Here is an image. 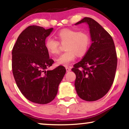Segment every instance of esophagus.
<instances>
[{
    "instance_id": "esophagus-1",
    "label": "esophagus",
    "mask_w": 129,
    "mask_h": 129,
    "mask_svg": "<svg viewBox=\"0 0 129 129\" xmlns=\"http://www.w3.org/2000/svg\"><path fill=\"white\" fill-rule=\"evenodd\" d=\"M66 70L67 72H69L70 71H71V68H69V67H66Z\"/></svg>"
}]
</instances>
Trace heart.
<instances>
[{
    "instance_id": "heart-1",
    "label": "heart",
    "mask_w": 129,
    "mask_h": 129,
    "mask_svg": "<svg viewBox=\"0 0 129 129\" xmlns=\"http://www.w3.org/2000/svg\"><path fill=\"white\" fill-rule=\"evenodd\" d=\"M61 43H66L64 53L56 59L57 65L67 66L75 60L76 55L82 56L86 54L90 44V39L87 33L78 30L64 29L61 30L57 35ZM46 49L51 55L59 53V43L54 39L49 37L45 40Z\"/></svg>"
}]
</instances>
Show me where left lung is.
Returning a JSON list of instances; mask_svg holds the SVG:
<instances>
[{
  "label": "left lung",
  "mask_w": 129,
  "mask_h": 129,
  "mask_svg": "<svg viewBox=\"0 0 129 129\" xmlns=\"http://www.w3.org/2000/svg\"><path fill=\"white\" fill-rule=\"evenodd\" d=\"M86 23L89 27L90 47L72 70L76 74L75 86L79 98L96 101L103 98L113 83L117 54L112 36L96 21L84 17L75 25Z\"/></svg>",
  "instance_id": "left-lung-1"
}]
</instances>
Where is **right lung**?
Instances as JSON below:
<instances>
[{
  "label": "right lung",
  "instance_id": "obj_1",
  "mask_svg": "<svg viewBox=\"0 0 129 129\" xmlns=\"http://www.w3.org/2000/svg\"><path fill=\"white\" fill-rule=\"evenodd\" d=\"M53 30L30 26L20 33L12 50V70L17 87L35 103L47 104L55 98L66 72L62 66L47 70L54 61L49 58L45 43Z\"/></svg>",
  "mask_w": 129,
  "mask_h": 129
}]
</instances>
